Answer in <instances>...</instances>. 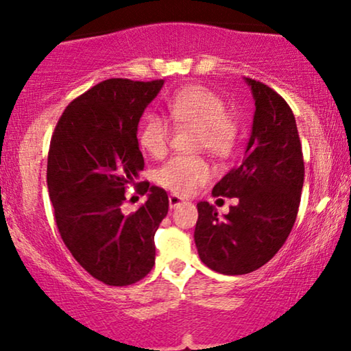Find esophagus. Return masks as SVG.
Returning <instances> with one entry per match:
<instances>
[{"instance_id":"obj_1","label":"esophagus","mask_w":351,"mask_h":351,"mask_svg":"<svg viewBox=\"0 0 351 351\" xmlns=\"http://www.w3.org/2000/svg\"><path fill=\"white\" fill-rule=\"evenodd\" d=\"M182 203H185V199L180 198L179 195H169V208H171V209L179 208V206H180Z\"/></svg>"}]
</instances>
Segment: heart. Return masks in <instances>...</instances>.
<instances>
[{"label": "heart", "mask_w": 351, "mask_h": 351, "mask_svg": "<svg viewBox=\"0 0 351 351\" xmlns=\"http://www.w3.org/2000/svg\"><path fill=\"white\" fill-rule=\"evenodd\" d=\"M172 123L179 128H198V147L214 156H227L238 138V123L227 113V105L204 86H186L166 100ZM172 136L171 124L160 114H148L138 131V143L153 158L167 152ZM210 179V167L203 158L177 155L156 172L162 189L189 196Z\"/></svg>", "instance_id": "b5f03b06"}]
</instances>
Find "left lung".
Returning <instances> with one entry per match:
<instances>
[{"label": "left lung", "mask_w": 351, "mask_h": 351, "mask_svg": "<svg viewBox=\"0 0 351 351\" xmlns=\"http://www.w3.org/2000/svg\"><path fill=\"white\" fill-rule=\"evenodd\" d=\"M256 113L243 162L213 189L238 198L219 217L208 201L198 206L195 243L201 262L222 275H246L280 251L294 227L304 186V155L294 113L261 81L246 78Z\"/></svg>", "instance_id": "obj_1"}]
</instances>
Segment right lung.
<instances>
[{
    "label": "right lung",
    "instance_id": "add662e5",
    "mask_svg": "<svg viewBox=\"0 0 351 351\" xmlns=\"http://www.w3.org/2000/svg\"><path fill=\"white\" fill-rule=\"evenodd\" d=\"M162 80H105L64 110L47 153V190L59 233L75 261L108 286L141 281L155 265V233L169 209L167 193L148 182L137 126ZM129 184L149 198L122 214Z\"/></svg>",
    "mask_w": 351,
    "mask_h": 351
}]
</instances>
